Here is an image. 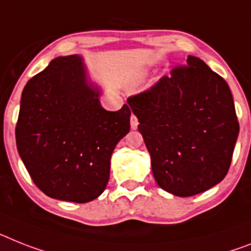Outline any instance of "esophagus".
Segmentation results:
<instances>
[{
    "instance_id": "1",
    "label": "esophagus",
    "mask_w": 251,
    "mask_h": 251,
    "mask_svg": "<svg viewBox=\"0 0 251 251\" xmlns=\"http://www.w3.org/2000/svg\"><path fill=\"white\" fill-rule=\"evenodd\" d=\"M130 125H131V129L132 130L138 129L139 122H138V119H136V117L134 115H131V119H130Z\"/></svg>"
}]
</instances>
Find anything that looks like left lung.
Returning a JSON list of instances; mask_svg holds the SVG:
<instances>
[{
    "label": "left lung",
    "instance_id": "8db88e82",
    "mask_svg": "<svg viewBox=\"0 0 251 251\" xmlns=\"http://www.w3.org/2000/svg\"><path fill=\"white\" fill-rule=\"evenodd\" d=\"M127 102L163 190L193 197L225 178L240 127L228 85L204 61L187 56L185 66Z\"/></svg>",
    "mask_w": 251,
    "mask_h": 251
}]
</instances>
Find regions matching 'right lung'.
Listing matches in <instances>:
<instances>
[{"instance_id":"right-lung-1","label":"right lung","mask_w":251,"mask_h":251,"mask_svg":"<svg viewBox=\"0 0 251 251\" xmlns=\"http://www.w3.org/2000/svg\"><path fill=\"white\" fill-rule=\"evenodd\" d=\"M83 57L61 56L29 80L15 129L16 147L31 180L46 195L88 203L104 191L111 155L130 131L127 104L111 112Z\"/></svg>"}]
</instances>
